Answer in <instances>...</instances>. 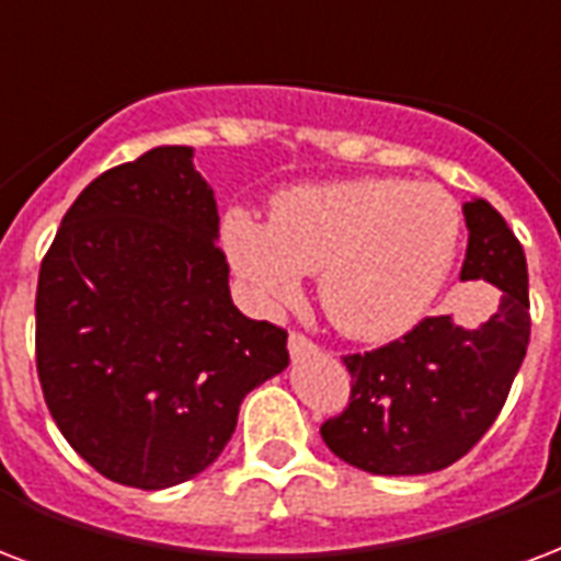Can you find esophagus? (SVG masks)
I'll use <instances>...</instances> for the list:
<instances>
[{
  "instance_id": "34e87169",
  "label": "esophagus",
  "mask_w": 561,
  "mask_h": 561,
  "mask_svg": "<svg viewBox=\"0 0 561 561\" xmlns=\"http://www.w3.org/2000/svg\"><path fill=\"white\" fill-rule=\"evenodd\" d=\"M318 351V344L312 342V339H306L302 333H291L288 335V354L294 356V359H300V356H309Z\"/></svg>"
}]
</instances>
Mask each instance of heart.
<instances>
[{"mask_svg": "<svg viewBox=\"0 0 561 561\" xmlns=\"http://www.w3.org/2000/svg\"><path fill=\"white\" fill-rule=\"evenodd\" d=\"M460 214L446 190L404 178L306 184L273 198L270 222L231 210L228 261L252 297L285 306L321 273V306L339 333L389 342L437 300L458 255Z\"/></svg>", "mask_w": 561, "mask_h": 561, "instance_id": "obj_1", "label": "heart"}]
</instances>
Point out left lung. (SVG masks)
<instances>
[{"label": "left lung", "instance_id": "1", "mask_svg": "<svg viewBox=\"0 0 561 561\" xmlns=\"http://www.w3.org/2000/svg\"><path fill=\"white\" fill-rule=\"evenodd\" d=\"M467 259L460 282L500 291L488 321L460 327L425 318L371 354L344 356L351 404L321 425L335 458L375 476L446 470L500 416L529 344V273L520 240L484 198L463 205Z\"/></svg>", "mask_w": 561, "mask_h": 561}]
</instances>
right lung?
<instances>
[{"label":"right lung","mask_w":561,"mask_h":561,"mask_svg":"<svg viewBox=\"0 0 561 561\" xmlns=\"http://www.w3.org/2000/svg\"><path fill=\"white\" fill-rule=\"evenodd\" d=\"M214 190L193 148L94 178L41 261L37 377L73 451L163 491L226 449L243 398L288 368V333L231 302Z\"/></svg>","instance_id":"right-lung-1"}]
</instances>
